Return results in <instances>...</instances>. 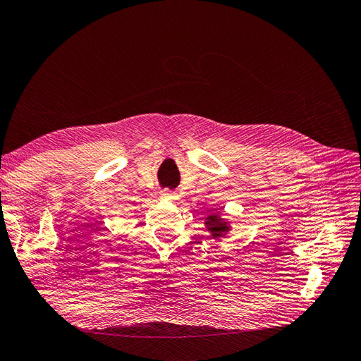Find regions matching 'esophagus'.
I'll return each mask as SVG.
<instances>
[{
	"instance_id": "34e87169",
	"label": "esophagus",
	"mask_w": 361,
	"mask_h": 361,
	"mask_svg": "<svg viewBox=\"0 0 361 361\" xmlns=\"http://www.w3.org/2000/svg\"><path fill=\"white\" fill-rule=\"evenodd\" d=\"M161 195H162L164 199H169V200L178 199V192H176V191H171V190H164V191L161 192Z\"/></svg>"
}]
</instances>
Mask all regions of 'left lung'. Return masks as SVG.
Returning <instances> with one entry per match:
<instances>
[{"label":"left lung","mask_w":361,"mask_h":361,"mask_svg":"<svg viewBox=\"0 0 361 361\" xmlns=\"http://www.w3.org/2000/svg\"><path fill=\"white\" fill-rule=\"evenodd\" d=\"M206 226H207V231H209L212 233L214 238H220L223 236L226 232H228V227L227 223H224L220 215L216 214H212L206 218Z\"/></svg>","instance_id":"obj_1"}]
</instances>
